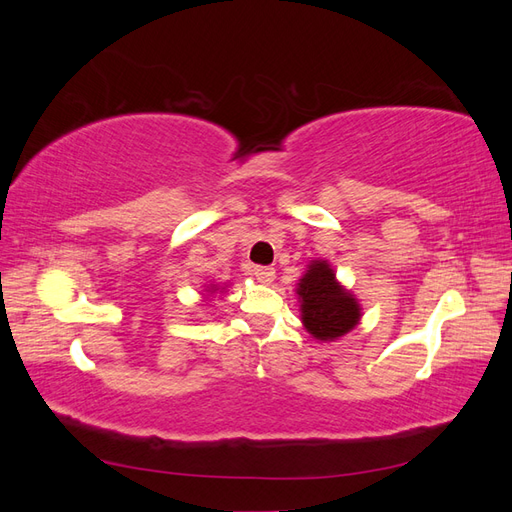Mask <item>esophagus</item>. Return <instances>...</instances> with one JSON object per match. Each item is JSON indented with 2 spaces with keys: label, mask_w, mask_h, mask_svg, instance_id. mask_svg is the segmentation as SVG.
<instances>
[{
  "label": "esophagus",
  "mask_w": 512,
  "mask_h": 512,
  "mask_svg": "<svg viewBox=\"0 0 512 512\" xmlns=\"http://www.w3.org/2000/svg\"><path fill=\"white\" fill-rule=\"evenodd\" d=\"M254 277L260 284H271L275 280L273 267H254Z\"/></svg>",
  "instance_id": "34e87169"
}]
</instances>
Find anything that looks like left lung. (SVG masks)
Masks as SVG:
<instances>
[{
	"mask_svg": "<svg viewBox=\"0 0 512 512\" xmlns=\"http://www.w3.org/2000/svg\"><path fill=\"white\" fill-rule=\"evenodd\" d=\"M301 320L307 333L320 342L352 331L361 320V305L354 294L337 282L327 260H312L299 280Z\"/></svg>",
	"mask_w": 512,
	"mask_h": 512,
	"instance_id": "1",
	"label": "left lung"
}]
</instances>
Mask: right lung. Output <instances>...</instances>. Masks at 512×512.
<instances>
[{
  "mask_svg": "<svg viewBox=\"0 0 512 512\" xmlns=\"http://www.w3.org/2000/svg\"><path fill=\"white\" fill-rule=\"evenodd\" d=\"M211 288H215V290H218V286H211ZM213 292V290H211Z\"/></svg>",
  "mask_w": 512,
  "mask_h": 512,
  "instance_id": "obj_1",
  "label": "right lung"
}]
</instances>
